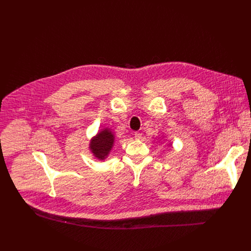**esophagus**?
<instances>
[{
  "label": "esophagus",
  "mask_w": 251,
  "mask_h": 251,
  "mask_svg": "<svg viewBox=\"0 0 251 251\" xmlns=\"http://www.w3.org/2000/svg\"><path fill=\"white\" fill-rule=\"evenodd\" d=\"M134 135H135V139H137V140H139V139H141V138H142V133H141V132H139V131L135 132V133H134Z\"/></svg>",
  "instance_id": "1"
}]
</instances>
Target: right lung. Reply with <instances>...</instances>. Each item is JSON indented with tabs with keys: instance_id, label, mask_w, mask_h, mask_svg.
<instances>
[{
	"instance_id": "1",
	"label": "right lung",
	"mask_w": 251,
	"mask_h": 251,
	"mask_svg": "<svg viewBox=\"0 0 251 251\" xmlns=\"http://www.w3.org/2000/svg\"><path fill=\"white\" fill-rule=\"evenodd\" d=\"M115 143V135L110 128H104L91 138L89 150L93 156L103 161L109 156Z\"/></svg>"
}]
</instances>
